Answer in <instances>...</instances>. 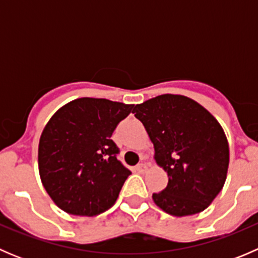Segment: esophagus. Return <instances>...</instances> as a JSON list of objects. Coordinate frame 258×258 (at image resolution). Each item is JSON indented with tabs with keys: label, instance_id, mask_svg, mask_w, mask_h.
<instances>
[{
	"label": "esophagus",
	"instance_id": "obj_1",
	"mask_svg": "<svg viewBox=\"0 0 258 258\" xmlns=\"http://www.w3.org/2000/svg\"><path fill=\"white\" fill-rule=\"evenodd\" d=\"M135 170L139 173H145L146 171H147V166H146L145 163H140V165H137L136 167H135Z\"/></svg>",
	"mask_w": 258,
	"mask_h": 258
}]
</instances>
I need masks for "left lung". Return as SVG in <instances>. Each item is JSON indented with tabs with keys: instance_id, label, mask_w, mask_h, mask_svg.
Returning <instances> with one entry per match:
<instances>
[{
	"instance_id": "1",
	"label": "left lung",
	"mask_w": 258,
	"mask_h": 258,
	"mask_svg": "<svg viewBox=\"0 0 258 258\" xmlns=\"http://www.w3.org/2000/svg\"><path fill=\"white\" fill-rule=\"evenodd\" d=\"M155 160L167 172L163 191L153 202L176 217L202 212L220 194L227 177L230 150L220 122L204 106L182 95H161L135 106Z\"/></svg>"
}]
</instances>
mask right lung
I'll list each match as a JSON object with an SVG mask.
<instances>
[{
	"label": "right lung",
	"instance_id": "1",
	"mask_svg": "<svg viewBox=\"0 0 258 258\" xmlns=\"http://www.w3.org/2000/svg\"><path fill=\"white\" fill-rule=\"evenodd\" d=\"M134 105L82 97L62 106L49 118L38 144L43 187L62 211L97 216L112 207L131 175L111 140Z\"/></svg>",
	"mask_w": 258,
	"mask_h": 258
}]
</instances>
